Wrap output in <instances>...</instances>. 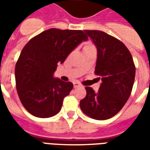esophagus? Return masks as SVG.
Here are the masks:
<instances>
[{
    "label": "esophagus",
    "instance_id": "esophagus-1",
    "mask_svg": "<svg viewBox=\"0 0 150 150\" xmlns=\"http://www.w3.org/2000/svg\"><path fill=\"white\" fill-rule=\"evenodd\" d=\"M73 86H74V88H78V87L81 86V84L78 83V82H75V83H73Z\"/></svg>",
    "mask_w": 150,
    "mask_h": 150
}]
</instances>
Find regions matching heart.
Returning a JSON list of instances; mask_svg holds the SVG:
<instances>
[{"label": "heart", "mask_w": 150, "mask_h": 150, "mask_svg": "<svg viewBox=\"0 0 150 150\" xmlns=\"http://www.w3.org/2000/svg\"><path fill=\"white\" fill-rule=\"evenodd\" d=\"M88 46H93V45H92V44H88V45H87L86 47H88Z\"/></svg>", "instance_id": "heart-1"}]
</instances>
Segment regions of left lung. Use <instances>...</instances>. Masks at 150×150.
Listing matches in <instances>:
<instances>
[{"label":"left lung","instance_id":"8db88e82","mask_svg":"<svg viewBox=\"0 0 150 150\" xmlns=\"http://www.w3.org/2000/svg\"><path fill=\"white\" fill-rule=\"evenodd\" d=\"M98 49L95 74L102 83L95 93L86 87L87 95L80 101L82 111L90 118L105 120L116 115L129 98L135 78L132 55L121 41L106 32L84 30Z\"/></svg>","mask_w":150,"mask_h":150}]
</instances>
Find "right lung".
Here are the masks:
<instances>
[{"label":"right lung","mask_w":150,"mask_h":150,"mask_svg":"<svg viewBox=\"0 0 150 150\" xmlns=\"http://www.w3.org/2000/svg\"><path fill=\"white\" fill-rule=\"evenodd\" d=\"M88 39L81 30L52 28L32 38L23 47L15 68L16 86L22 105L33 116L50 118L60 111L73 84L54 78L53 73L57 64Z\"/></svg>","instance_id":"1"}]
</instances>
